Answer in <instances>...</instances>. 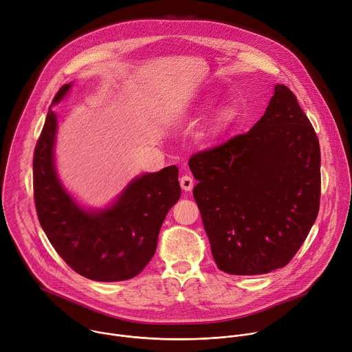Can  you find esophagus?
Segmentation results:
<instances>
[{
	"instance_id": "34e87169",
	"label": "esophagus",
	"mask_w": 352,
	"mask_h": 352,
	"mask_svg": "<svg viewBox=\"0 0 352 352\" xmlns=\"http://www.w3.org/2000/svg\"><path fill=\"white\" fill-rule=\"evenodd\" d=\"M179 184H181V188L184 190H192V188H193V178L190 175H182L179 178Z\"/></svg>"
}]
</instances>
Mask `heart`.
Returning a JSON list of instances; mask_svg holds the SVG:
<instances>
[{
  "instance_id": "heart-1",
  "label": "heart",
  "mask_w": 352,
  "mask_h": 352,
  "mask_svg": "<svg viewBox=\"0 0 352 352\" xmlns=\"http://www.w3.org/2000/svg\"><path fill=\"white\" fill-rule=\"evenodd\" d=\"M226 120H227V114L223 113V114L220 116V121H226Z\"/></svg>"
}]
</instances>
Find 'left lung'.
<instances>
[{
	"label": "left lung",
	"mask_w": 352,
	"mask_h": 352,
	"mask_svg": "<svg viewBox=\"0 0 352 352\" xmlns=\"http://www.w3.org/2000/svg\"><path fill=\"white\" fill-rule=\"evenodd\" d=\"M193 197L217 267L255 276L284 267L319 213L316 132L284 85L246 133L195 153Z\"/></svg>",
	"instance_id": "left-lung-1"
}]
</instances>
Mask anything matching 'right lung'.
Here are the masks:
<instances>
[{
	"instance_id": "add662e5",
	"label": "right lung",
	"mask_w": 352,
	"mask_h": 352,
	"mask_svg": "<svg viewBox=\"0 0 352 352\" xmlns=\"http://www.w3.org/2000/svg\"><path fill=\"white\" fill-rule=\"evenodd\" d=\"M71 85H64L53 103ZM56 114L50 106L33 153V197L37 217L57 254L78 274L94 281H124L153 258L162 224L181 196L177 166L136 178L107 210L87 213L56 175Z\"/></svg>"
}]
</instances>
